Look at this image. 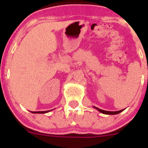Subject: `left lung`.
Listing matches in <instances>:
<instances>
[{"label":"left lung","instance_id":"8db88e82","mask_svg":"<svg viewBox=\"0 0 148 148\" xmlns=\"http://www.w3.org/2000/svg\"><path fill=\"white\" fill-rule=\"evenodd\" d=\"M93 108H96V109L97 110V111H99L100 113H103V114H106V115H116V114H118V113H121L122 111H123L124 110H125V109H123L118 111H103V110L99 109V108H97V107H95V106H93Z\"/></svg>","mask_w":148,"mask_h":148}]
</instances>
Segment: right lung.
Masks as SVG:
<instances>
[{
	"label": "right lung",
	"mask_w": 148,
	"mask_h": 148,
	"mask_svg": "<svg viewBox=\"0 0 148 148\" xmlns=\"http://www.w3.org/2000/svg\"><path fill=\"white\" fill-rule=\"evenodd\" d=\"M51 111V110H50V111H30V112L33 113H48V112Z\"/></svg>",
	"instance_id": "1"
}]
</instances>
